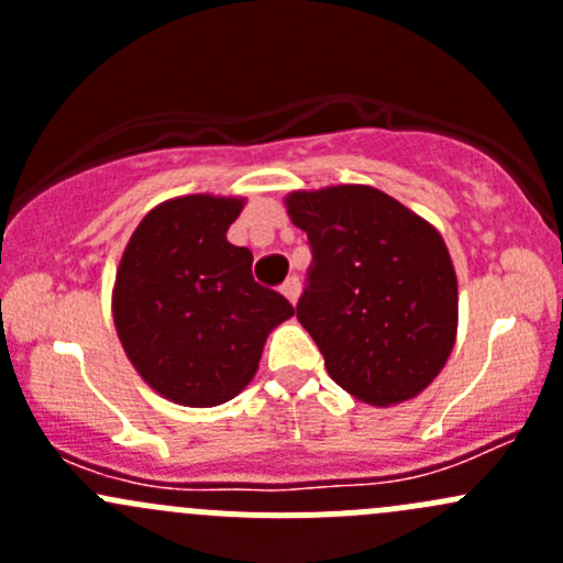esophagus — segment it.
Instances as JSON below:
<instances>
[{"label": "esophagus", "instance_id": "esophagus-1", "mask_svg": "<svg viewBox=\"0 0 563 563\" xmlns=\"http://www.w3.org/2000/svg\"><path fill=\"white\" fill-rule=\"evenodd\" d=\"M280 291L286 294L288 302H297L299 291H302V283H299L297 275H291V277H286V283H283V286H280Z\"/></svg>", "mask_w": 563, "mask_h": 563}]
</instances>
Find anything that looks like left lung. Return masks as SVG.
<instances>
[{
    "mask_svg": "<svg viewBox=\"0 0 563 563\" xmlns=\"http://www.w3.org/2000/svg\"><path fill=\"white\" fill-rule=\"evenodd\" d=\"M286 203L313 255L297 318L332 382L373 406L419 395L457 332V277L439 231L365 185Z\"/></svg>",
    "mask_w": 563,
    "mask_h": 563,
    "instance_id": "obj_1",
    "label": "left lung"
}]
</instances>
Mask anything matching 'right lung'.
I'll return each mask as SVG.
<instances>
[{"label": "right lung", "mask_w": 563, "mask_h": 563, "mask_svg": "<svg viewBox=\"0 0 563 563\" xmlns=\"http://www.w3.org/2000/svg\"><path fill=\"white\" fill-rule=\"evenodd\" d=\"M240 198L185 196L152 209L124 247L113 323L146 384L181 406L231 400L255 376L266 334L294 316L253 280V253L225 240Z\"/></svg>", "instance_id": "right-lung-1"}]
</instances>
